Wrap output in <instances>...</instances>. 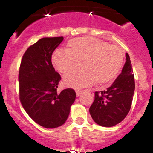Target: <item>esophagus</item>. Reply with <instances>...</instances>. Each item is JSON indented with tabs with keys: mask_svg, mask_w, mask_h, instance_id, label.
I'll list each match as a JSON object with an SVG mask.
<instances>
[{
	"mask_svg": "<svg viewBox=\"0 0 153 153\" xmlns=\"http://www.w3.org/2000/svg\"><path fill=\"white\" fill-rule=\"evenodd\" d=\"M82 90H76V96H77V97H79V95H80L81 93H82Z\"/></svg>",
	"mask_w": 153,
	"mask_h": 153,
	"instance_id": "esophagus-1",
	"label": "esophagus"
}]
</instances>
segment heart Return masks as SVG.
<instances>
[{
    "instance_id": "b5f03b06",
    "label": "heart",
    "mask_w": 153,
    "mask_h": 153,
    "mask_svg": "<svg viewBox=\"0 0 153 153\" xmlns=\"http://www.w3.org/2000/svg\"><path fill=\"white\" fill-rule=\"evenodd\" d=\"M123 53L120 47L93 37H78L70 40L68 50L58 49L52 55V63L62 74L76 68L63 77L65 86L75 89L110 83L123 64Z\"/></svg>"
}]
</instances>
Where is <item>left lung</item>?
Instances as JSON below:
<instances>
[{
    "label": "left lung",
    "mask_w": 153,
    "mask_h": 153,
    "mask_svg": "<svg viewBox=\"0 0 153 153\" xmlns=\"http://www.w3.org/2000/svg\"><path fill=\"white\" fill-rule=\"evenodd\" d=\"M122 73L111 86L105 91L95 92V97L90 107L94 122L104 127L120 123L130 110L135 90L134 74L128 53Z\"/></svg>",
    "instance_id": "left-lung-1"
}]
</instances>
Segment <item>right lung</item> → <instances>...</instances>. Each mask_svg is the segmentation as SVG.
<instances>
[{"label":"right lung","instance_id":"obj_1","mask_svg":"<svg viewBox=\"0 0 153 153\" xmlns=\"http://www.w3.org/2000/svg\"><path fill=\"white\" fill-rule=\"evenodd\" d=\"M63 36L44 37L30 46L19 69V99L32 120L45 128L63 125L76 99L73 89L57 92L61 76L53 67L51 56Z\"/></svg>","mask_w":153,"mask_h":153}]
</instances>
